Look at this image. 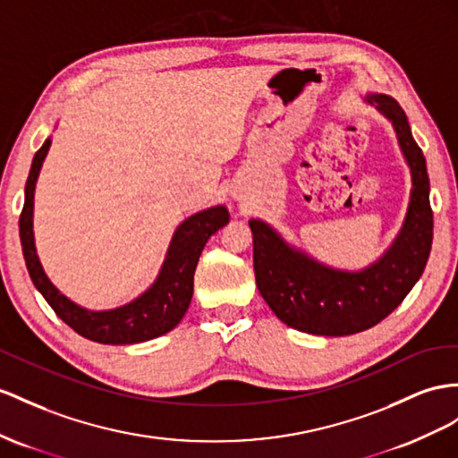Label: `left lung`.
<instances>
[{"label":"left lung","instance_id":"obj_1","mask_svg":"<svg viewBox=\"0 0 458 458\" xmlns=\"http://www.w3.org/2000/svg\"><path fill=\"white\" fill-rule=\"evenodd\" d=\"M366 102L393 123L412 175L406 216L391 248L361 271H341L292 248L267 222L250 220L257 288L276 318L301 333L344 336L371 329L401 306L431 251L433 213L424 152L394 98L368 95Z\"/></svg>","mask_w":458,"mask_h":458}]
</instances>
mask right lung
<instances>
[{
  "label": "right lung",
  "instance_id": "obj_1",
  "mask_svg": "<svg viewBox=\"0 0 458 458\" xmlns=\"http://www.w3.org/2000/svg\"><path fill=\"white\" fill-rule=\"evenodd\" d=\"M52 139L48 137L32 158L29 180L25 185V205L19 218V233L22 255L29 268L34 286L50 303L57 318L67 323L75 333L100 344H137L150 341L172 331L190 308L193 296V275L207 240L216 230L228 225L230 215L225 205H216L195 213L185 218L175 228L172 242L168 245L166 259H164L160 273L155 283L133 301L115 310L90 311L77 306L75 301L64 296L50 278L46 276L40 259L37 255L32 232V210H34V190L42 168V162L48 155Z\"/></svg>",
  "mask_w": 458,
  "mask_h": 458
}]
</instances>
